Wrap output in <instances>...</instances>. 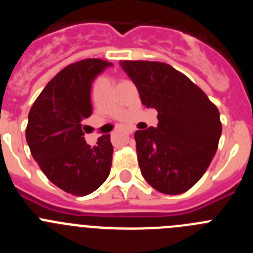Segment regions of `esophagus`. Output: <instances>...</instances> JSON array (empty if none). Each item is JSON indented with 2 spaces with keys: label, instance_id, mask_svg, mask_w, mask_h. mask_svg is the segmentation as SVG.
Instances as JSON below:
<instances>
[{
  "label": "esophagus",
  "instance_id": "1",
  "mask_svg": "<svg viewBox=\"0 0 253 253\" xmlns=\"http://www.w3.org/2000/svg\"><path fill=\"white\" fill-rule=\"evenodd\" d=\"M126 133H128V134L134 133V129L133 128H128V129H126Z\"/></svg>",
  "mask_w": 253,
  "mask_h": 253
}]
</instances>
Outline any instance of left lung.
Segmentation results:
<instances>
[{"label":"left lung","mask_w":253,"mask_h":253,"mask_svg":"<svg viewBox=\"0 0 253 253\" xmlns=\"http://www.w3.org/2000/svg\"><path fill=\"white\" fill-rule=\"evenodd\" d=\"M142 104L158 111V124L137 130L140 172L167 195L187 191L209 167L222 134L219 110L184 73L162 62L120 60Z\"/></svg>","instance_id":"8db88e82"}]
</instances>
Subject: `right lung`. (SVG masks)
I'll return each mask as SVG.
<instances>
[{
	"instance_id": "1",
	"label": "right lung",
	"mask_w": 253,
	"mask_h": 253,
	"mask_svg": "<svg viewBox=\"0 0 253 253\" xmlns=\"http://www.w3.org/2000/svg\"><path fill=\"white\" fill-rule=\"evenodd\" d=\"M110 66L97 58L69 64L48 82L29 111L25 135L31 156L49 181L72 195L93 193L110 173V134L101 135L95 147L84 137V122L92 114L91 86Z\"/></svg>"
}]
</instances>
